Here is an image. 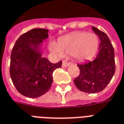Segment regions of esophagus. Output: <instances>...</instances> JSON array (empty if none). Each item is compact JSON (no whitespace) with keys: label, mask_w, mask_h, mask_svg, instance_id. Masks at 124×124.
I'll list each match as a JSON object with an SVG mask.
<instances>
[{"label":"esophagus","mask_w":124,"mask_h":124,"mask_svg":"<svg viewBox=\"0 0 124 124\" xmlns=\"http://www.w3.org/2000/svg\"><path fill=\"white\" fill-rule=\"evenodd\" d=\"M70 63L69 62H66V61H63L62 62V67H64V68H67L68 66H70Z\"/></svg>","instance_id":"esophagus-1"}]
</instances>
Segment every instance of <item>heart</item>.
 <instances>
[{"label": "heart", "mask_w": 124, "mask_h": 124, "mask_svg": "<svg viewBox=\"0 0 124 124\" xmlns=\"http://www.w3.org/2000/svg\"><path fill=\"white\" fill-rule=\"evenodd\" d=\"M98 47V39L94 34L77 32L61 38L58 43L51 42L49 48L60 57L68 54L78 60H85L94 56Z\"/></svg>", "instance_id": "1"}]
</instances>
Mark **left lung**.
Masks as SVG:
<instances>
[{
	"instance_id": "obj_1",
	"label": "left lung",
	"mask_w": 124,
	"mask_h": 124,
	"mask_svg": "<svg viewBox=\"0 0 124 124\" xmlns=\"http://www.w3.org/2000/svg\"><path fill=\"white\" fill-rule=\"evenodd\" d=\"M92 30L100 39L98 53L93 61L78 64L80 75L74 80L80 91L87 93L102 91L111 81L115 71L113 47L105 33L95 27Z\"/></svg>"
}]
</instances>
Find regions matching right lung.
Masks as SVG:
<instances>
[{
    "label": "right lung",
    "instance_id": "add662e5",
    "mask_svg": "<svg viewBox=\"0 0 124 124\" xmlns=\"http://www.w3.org/2000/svg\"><path fill=\"white\" fill-rule=\"evenodd\" d=\"M49 31L35 28L22 34L11 54L10 76L16 90L24 96L37 98L45 94L53 83V73L62 66L61 61L52 64L42 57L43 40Z\"/></svg>",
    "mask_w": 124,
    "mask_h": 124
}]
</instances>
